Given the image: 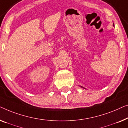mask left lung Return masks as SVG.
<instances>
[{"label":"left lung","instance_id":"left-lung-1","mask_svg":"<svg viewBox=\"0 0 128 128\" xmlns=\"http://www.w3.org/2000/svg\"><path fill=\"white\" fill-rule=\"evenodd\" d=\"M81 88H83V87H82V86H81ZM84 89H85V88H84Z\"/></svg>","mask_w":128,"mask_h":128}]
</instances>
